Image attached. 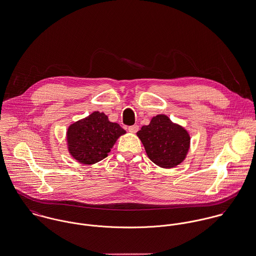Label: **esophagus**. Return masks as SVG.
I'll return each instance as SVG.
<instances>
[{
  "label": "esophagus",
  "instance_id": "34e87169",
  "mask_svg": "<svg viewBox=\"0 0 256 256\" xmlns=\"http://www.w3.org/2000/svg\"><path fill=\"white\" fill-rule=\"evenodd\" d=\"M138 130H139V126L138 125H132V126L128 127V131L130 133H136Z\"/></svg>",
  "mask_w": 256,
  "mask_h": 256
}]
</instances>
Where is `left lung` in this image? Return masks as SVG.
Segmentation results:
<instances>
[{"label":"left lung","mask_w":256,"mask_h":256,"mask_svg":"<svg viewBox=\"0 0 256 256\" xmlns=\"http://www.w3.org/2000/svg\"><path fill=\"white\" fill-rule=\"evenodd\" d=\"M148 158L162 168H173L186 158L190 138L186 129L164 114L152 117L137 133Z\"/></svg>","instance_id":"8db88e82"}]
</instances>
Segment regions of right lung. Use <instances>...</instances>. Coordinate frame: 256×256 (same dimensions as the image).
<instances>
[{
    "instance_id": "1",
    "label": "right lung",
    "mask_w": 256,
    "mask_h": 256,
    "mask_svg": "<svg viewBox=\"0 0 256 256\" xmlns=\"http://www.w3.org/2000/svg\"><path fill=\"white\" fill-rule=\"evenodd\" d=\"M126 131L110 122L104 112L92 114L71 124L66 133L68 152L78 162L94 164L106 158L117 139Z\"/></svg>"
}]
</instances>
